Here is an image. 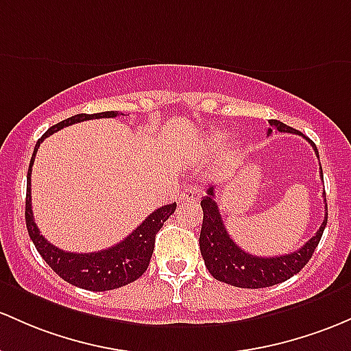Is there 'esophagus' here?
<instances>
[{
    "mask_svg": "<svg viewBox=\"0 0 351 351\" xmlns=\"http://www.w3.org/2000/svg\"><path fill=\"white\" fill-rule=\"evenodd\" d=\"M199 199V190L198 188H186V191H184L183 195H180V202L182 203H186V202H198Z\"/></svg>",
    "mask_w": 351,
    "mask_h": 351,
    "instance_id": "obj_1",
    "label": "esophagus"
}]
</instances>
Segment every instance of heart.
Returning a JSON list of instances; mask_svg holds the SVG:
<instances>
[{"label": "heart", "instance_id": "heart-1", "mask_svg": "<svg viewBox=\"0 0 351 351\" xmlns=\"http://www.w3.org/2000/svg\"><path fill=\"white\" fill-rule=\"evenodd\" d=\"M226 141V136L223 133H213L211 134L210 138H208V141H206V145H208V148L210 149H218V148H221L223 146V143H225Z\"/></svg>", "mask_w": 351, "mask_h": 351}]
</instances>
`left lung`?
<instances>
[{"label": "left lung", "mask_w": 351, "mask_h": 351, "mask_svg": "<svg viewBox=\"0 0 351 351\" xmlns=\"http://www.w3.org/2000/svg\"><path fill=\"white\" fill-rule=\"evenodd\" d=\"M268 123L271 126V128H268V134H271L273 130L282 133L302 134L285 125V123L278 121V119H269ZM310 141L315 153L318 155V149L313 141ZM319 169H322V165H319ZM319 176L323 178V171H319ZM202 208L203 225L202 233H199V250H202L208 271L218 282L233 285V287L238 288L273 287V285L287 282L288 278L296 275L300 269L305 267L315 250H317L319 240H322L323 230H325L326 221H328V208H325V219H323L322 226L315 233V237H311L302 248L288 253V255L255 256L243 252L226 232L218 205L215 202V186L206 188V196L202 199Z\"/></svg>", "instance_id": "1"}]
</instances>
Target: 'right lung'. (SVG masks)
Masks as SVG:
<instances>
[{"instance_id": "right-lung-1", "label": "right lung", "mask_w": 351, "mask_h": 351, "mask_svg": "<svg viewBox=\"0 0 351 351\" xmlns=\"http://www.w3.org/2000/svg\"><path fill=\"white\" fill-rule=\"evenodd\" d=\"M119 114L121 113H118V111H103V113L95 114L82 113L56 123L41 136V140H38L32 161H29L28 176H26V228H28V234L34 246H36L38 253L43 256V260L51 267L53 271L58 273L64 282L90 291L114 290V288L133 283L134 280L143 275L146 268H148L149 260H152L153 250H155L156 233L160 232L163 223L175 213L176 203L158 208L136 230H133L132 234H128L125 240L111 246V248L99 250V252L95 253L63 252V250L49 243L40 233L36 223H34L32 210V167L34 163L38 146L49 134L60 132L64 126L86 121V119L114 118L119 117Z\"/></svg>"}]
</instances>
